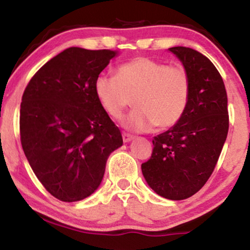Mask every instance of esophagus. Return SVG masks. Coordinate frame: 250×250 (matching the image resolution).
I'll return each mask as SVG.
<instances>
[{"mask_svg":"<svg viewBox=\"0 0 250 250\" xmlns=\"http://www.w3.org/2000/svg\"><path fill=\"white\" fill-rule=\"evenodd\" d=\"M122 139H123V142H125V143H128V142H130L131 140H134V137L131 136V135L123 133V134H122Z\"/></svg>","mask_w":250,"mask_h":250,"instance_id":"esophagus-1","label":"esophagus"}]
</instances>
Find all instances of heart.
Segmentation results:
<instances>
[{
    "label": "heart",
    "mask_w": 250,
    "mask_h": 250,
    "mask_svg": "<svg viewBox=\"0 0 250 250\" xmlns=\"http://www.w3.org/2000/svg\"><path fill=\"white\" fill-rule=\"evenodd\" d=\"M94 93L113 119H120L133 99L136 109L123 125L133 131H148L155 125L166 129L180 121L189 102L190 80L180 65L140 56L117 67L115 77L97 76Z\"/></svg>",
    "instance_id": "1"
}]
</instances>
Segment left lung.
I'll return each instance as SVG.
<instances>
[{
  "mask_svg": "<svg viewBox=\"0 0 250 250\" xmlns=\"http://www.w3.org/2000/svg\"><path fill=\"white\" fill-rule=\"evenodd\" d=\"M190 80V96L181 120L153 140V154L142 163L148 186L168 200H185L205 186L214 171L229 128L222 77L208 57L186 47L169 48Z\"/></svg>",
  "mask_w": 250,
  "mask_h": 250,
  "instance_id": "obj_1",
  "label": "left lung"
}]
</instances>
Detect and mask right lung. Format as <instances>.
Returning a JSON list of instances; mask_svg holds the SVG:
<instances>
[{
  "instance_id": "add662e5",
  "label": "right lung",
  "mask_w": 250,
  "mask_h": 250,
  "mask_svg": "<svg viewBox=\"0 0 250 250\" xmlns=\"http://www.w3.org/2000/svg\"><path fill=\"white\" fill-rule=\"evenodd\" d=\"M114 50L70 47L37 71L20 109L22 148L43 187L63 202L90 196L101 185L109 155L123 145L94 93Z\"/></svg>"
}]
</instances>
